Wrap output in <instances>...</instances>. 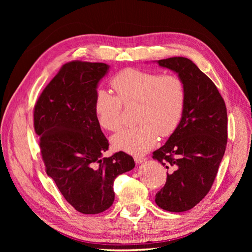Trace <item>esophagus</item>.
Wrapping results in <instances>:
<instances>
[{
	"mask_svg": "<svg viewBox=\"0 0 252 252\" xmlns=\"http://www.w3.org/2000/svg\"><path fill=\"white\" fill-rule=\"evenodd\" d=\"M133 158H134V162H135L136 164H141L142 162L145 161V159H146L144 157H141V156H134Z\"/></svg>",
	"mask_w": 252,
	"mask_h": 252,
	"instance_id": "1",
	"label": "esophagus"
}]
</instances>
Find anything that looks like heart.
<instances>
[{
  "mask_svg": "<svg viewBox=\"0 0 252 252\" xmlns=\"http://www.w3.org/2000/svg\"><path fill=\"white\" fill-rule=\"evenodd\" d=\"M117 95L97 89L94 112L105 130L116 132L122 127L123 104L139 103L138 126L113 135L111 143L118 150L141 155L151 149L158 134L166 138L179 127L186 105V86L177 74L125 68L111 79Z\"/></svg>",
  "mask_w": 252,
  "mask_h": 252,
  "instance_id": "heart-1",
  "label": "heart"
}]
</instances>
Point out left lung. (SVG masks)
<instances>
[{"mask_svg": "<svg viewBox=\"0 0 252 252\" xmlns=\"http://www.w3.org/2000/svg\"><path fill=\"white\" fill-rule=\"evenodd\" d=\"M158 63L183 79L187 96L177 130L152 152L168 169L156 203L164 210L183 212L199 204L215 182L226 150L227 109L215 83L192 61L174 57Z\"/></svg>", "mask_w": 252, "mask_h": 252, "instance_id": "left-lung-1", "label": "left lung"}]
</instances>
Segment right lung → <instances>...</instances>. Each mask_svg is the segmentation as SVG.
<instances>
[{
	"label": "right lung",
	"instance_id": "add662e5",
	"mask_svg": "<svg viewBox=\"0 0 252 252\" xmlns=\"http://www.w3.org/2000/svg\"><path fill=\"white\" fill-rule=\"evenodd\" d=\"M108 68L104 63L68 62L34 105L33 126L45 170L65 200L84 215L108 209L114 180L134 167L132 157L123 151L103 158L109 144L97 123L94 96Z\"/></svg>",
	"mask_w": 252,
	"mask_h": 252
}]
</instances>
